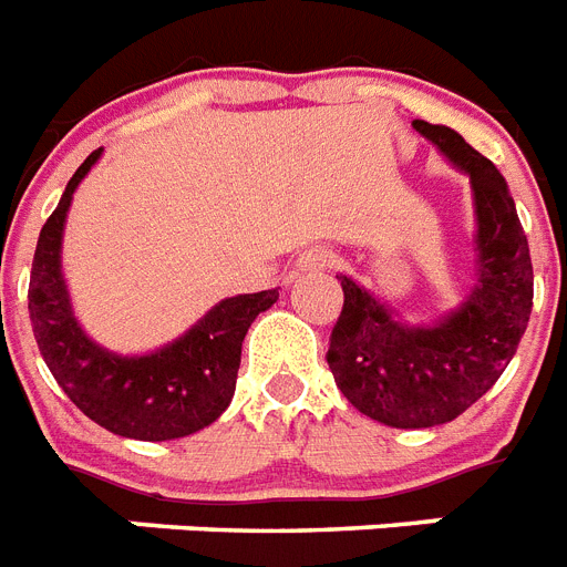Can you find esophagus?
<instances>
[{"label": "esophagus", "instance_id": "esophagus-1", "mask_svg": "<svg viewBox=\"0 0 567 567\" xmlns=\"http://www.w3.org/2000/svg\"><path fill=\"white\" fill-rule=\"evenodd\" d=\"M333 264V255L321 246L316 249H307L301 257H298V272H324Z\"/></svg>", "mask_w": 567, "mask_h": 567}]
</instances>
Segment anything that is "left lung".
<instances>
[{
	"instance_id": "obj_1",
	"label": "left lung",
	"mask_w": 567,
	"mask_h": 567,
	"mask_svg": "<svg viewBox=\"0 0 567 567\" xmlns=\"http://www.w3.org/2000/svg\"><path fill=\"white\" fill-rule=\"evenodd\" d=\"M414 130L470 176L478 284L441 321L402 324L357 280L339 275L344 307L327 364L350 405L391 429L449 423L478 402L516 357L533 310L530 249L498 167L449 126L414 121Z\"/></svg>"
}]
</instances>
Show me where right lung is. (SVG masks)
<instances>
[{
	"mask_svg": "<svg viewBox=\"0 0 567 567\" xmlns=\"http://www.w3.org/2000/svg\"><path fill=\"white\" fill-rule=\"evenodd\" d=\"M101 150L65 185L45 219L31 266L28 312L37 348L65 396L106 432L133 441H176L199 432L228 409L251 321L278 301V289L234 295L210 307L188 333L147 357H118L83 333L60 266L72 196Z\"/></svg>",
	"mask_w": 567,
	"mask_h": 567,
	"instance_id": "1",
	"label": "right lung"
}]
</instances>
